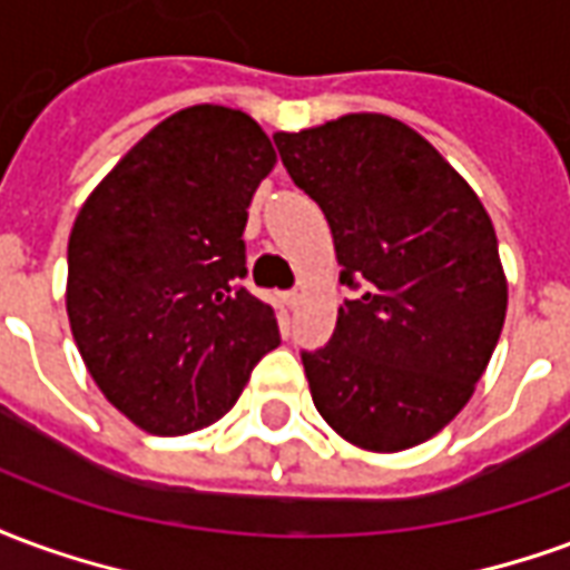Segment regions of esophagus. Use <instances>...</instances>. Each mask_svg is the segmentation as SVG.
Returning <instances> with one entry per match:
<instances>
[{
  "mask_svg": "<svg viewBox=\"0 0 570 570\" xmlns=\"http://www.w3.org/2000/svg\"><path fill=\"white\" fill-rule=\"evenodd\" d=\"M281 298H284L286 308H296V305H298V293H296V289H286V293Z\"/></svg>",
  "mask_w": 570,
  "mask_h": 570,
  "instance_id": "obj_1",
  "label": "esophagus"
}]
</instances>
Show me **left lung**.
<instances>
[{
  "label": "left lung",
  "mask_w": 570,
  "mask_h": 570,
  "mask_svg": "<svg viewBox=\"0 0 570 570\" xmlns=\"http://www.w3.org/2000/svg\"><path fill=\"white\" fill-rule=\"evenodd\" d=\"M333 228L345 298L330 345L302 351L314 406L370 452H403L466 406L507 317L489 213L421 134L360 112L274 134Z\"/></svg>",
  "instance_id": "obj_1"
}]
</instances>
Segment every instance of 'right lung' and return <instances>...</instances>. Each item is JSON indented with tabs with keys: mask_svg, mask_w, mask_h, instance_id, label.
I'll use <instances>...</instances> for the list:
<instances>
[{
	"mask_svg": "<svg viewBox=\"0 0 570 570\" xmlns=\"http://www.w3.org/2000/svg\"><path fill=\"white\" fill-rule=\"evenodd\" d=\"M272 140L240 109L188 106L109 170L69 235L67 314L85 366L137 428L219 421L281 345L247 277V207Z\"/></svg>",
	"mask_w": 570,
	"mask_h": 570,
	"instance_id": "right-lung-1",
	"label": "right lung"
}]
</instances>
